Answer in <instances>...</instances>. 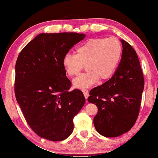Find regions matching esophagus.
Returning <instances> with one entry per match:
<instances>
[{
    "label": "esophagus",
    "mask_w": 158,
    "mask_h": 158,
    "mask_svg": "<svg viewBox=\"0 0 158 158\" xmlns=\"http://www.w3.org/2000/svg\"><path fill=\"white\" fill-rule=\"evenodd\" d=\"M82 92H83V94H84V96H85V98L87 99L88 96H89V92H88L87 89H82Z\"/></svg>",
    "instance_id": "34e87169"
}]
</instances>
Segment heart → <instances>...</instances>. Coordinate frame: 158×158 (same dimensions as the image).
Returning <instances> with one entry per match:
<instances>
[{
    "label": "heart",
    "instance_id": "heart-1",
    "mask_svg": "<svg viewBox=\"0 0 158 158\" xmlns=\"http://www.w3.org/2000/svg\"><path fill=\"white\" fill-rule=\"evenodd\" d=\"M76 55L67 53L63 57L62 65L69 76L78 74L84 68L86 73L73 79L75 87L85 89L99 81L112 76L122 54V46L117 38H93L76 48Z\"/></svg>",
    "mask_w": 158,
    "mask_h": 158
}]
</instances>
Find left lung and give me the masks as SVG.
I'll use <instances>...</instances> for the list:
<instances>
[{
	"label": "left lung",
	"mask_w": 158,
	"mask_h": 158,
	"mask_svg": "<svg viewBox=\"0 0 158 158\" xmlns=\"http://www.w3.org/2000/svg\"><path fill=\"white\" fill-rule=\"evenodd\" d=\"M121 62L111 78L89 92L88 102L98 107L94 124L99 134L120 136L135 125L139 113L144 79L137 52L121 40Z\"/></svg>",
	"instance_id": "1"
}]
</instances>
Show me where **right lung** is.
<instances>
[{
  "label": "right lung",
  "instance_id": "obj_1",
  "mask_svg": "<svg viewBox=\"0 0 158 158\" xmlns=\"http://www.w3.org/2000/svg\"><path fill=\"white\" fill-rule=\"evenodd\" d=\"M85 34L42 33L19 53L15 93L25 119L38 136L52 142L66 139L73 118L85 103L82 91H69L71 82L62 65L64 56Z\"/></svg>",
  "mask_w": 158,
  "mask_h": 158
}]
</instances>
